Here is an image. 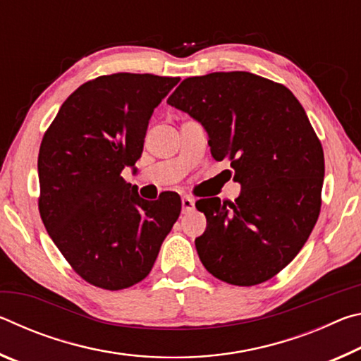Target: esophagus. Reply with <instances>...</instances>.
Returning <instances> with one entry per match:
<instances>
[{"label":"esophagus","mask_w":361,"mask_h":361,"mask_svg":"<svg viewBox=\"0 0 361 361\" xmlns=\"http://www.w3.org/2000/svg\"><path fill=\"white\" fill-rule=\"evenodd\" d=\"M181 209H183V213L191 212L194 209V199L189 197V195H183V197H181Z\"/></svg>","instance_id":"1"}]
</instances>
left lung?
I'll list each match as a JSON object with an SVG mask.
<instances>
[{"label":"left lung","mask_w":361,"mask_h":361,"mask_svg":"<svg viewBox=\"0 0 361 361\" xmlns=\"http://www.w3.org/2000/svg\"><path fill=\"white\" fill-rule=\"evenodd\" d=\"M167 103L202 122L213 159H228L242 185L235 202H195L207 218L195 239L202 264L239 286L277 276L322 207L325 157L301 103L283 84L247 71L186 78Z\"/></svg>","instance_id":"8db88e82"}]
</instances>
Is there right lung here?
Masks as SVG:
<instances>
[{
  "mask_svg": "<svg viewBox=\"0 0 361 361\" xmlns=\"http://www.w3.org/2000/svg\"><path fill=\"white\" fill-rule=\"evenodd\" d=\"M180 78L114 73L84 82L60 106L38 156V209L73 271L103 290L148 276L181 200H145L122 178L143 151L154 108Z\"/></svg>",
  "mask_w": 361,
  "mask_h": 361,
  "instance_id": "1",
  "label": "right lung"
}]
</instances>
